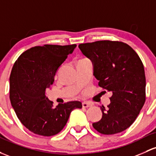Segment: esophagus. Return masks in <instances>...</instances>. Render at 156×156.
<instances>
[{
	"instance_id": "1",
	"label": "esophagus",
	"mask_w": 156,
	"mask_h": 156,
	"mask_svg": "<svg viewBox=\"0 0 156 156\" xmlns=\"http://www.w3.org/2000/svg\"><path fill=\"white\" fill-rule=\"evenodd\" d=\"M92 105H92V103L89 102V101H83V102H82V106H83V108L91 107Z\"/></svg>"
}]
</instances>
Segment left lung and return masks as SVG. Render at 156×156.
Here are the masks:
<instances>
[{
	"instance_id": "obj_1",
	"label": "left lung",
	"mask_w": 156,
	"mask_h": 156,
	"mask_svg": "<svg viewBox=\"0 0 156 156\" xmlns=\"http://www.w3.org/2000/svg\"><path fill=\"white\" fill-rule=\"evenodd\" d=\"M78 47L93 61L101 93H112L111 103L106 109L101 106L102 117L93 123V128L103 134L123 132L135 121L146 101L141 60L132 47L119 41L100 40Z\"/></svg>"
}]
</instances>
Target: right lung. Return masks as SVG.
Returning a JSON list of instances; mask_svg holds the SVG:
<instances>
[{"label": "right lung", "mask_w": 156, "mask_h": 156, "mask_svg": "<svg viewBox=\"0 0 156 156\" xmlns=\"http://www.w3.org/2000/svg\"><path fill=\"white\" fill-rule=\"evenodd\" d=\"M76 47L44 45L33 47L19 57L9 77V99L21 122L33 133L53 136L64 128L72 111L82 103L71 101L57 106L45 96L57 69Z\"/></svg>", "instance_id": "1"}]
</instances>
